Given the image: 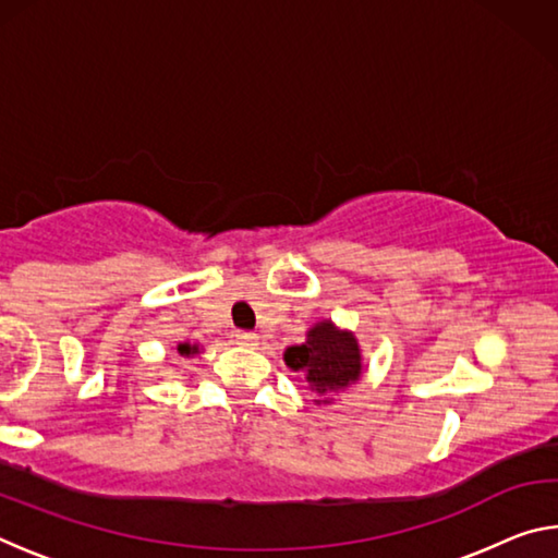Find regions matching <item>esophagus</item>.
Instances as JSON below:
<instances>
[{"mask_svg":"<svg viewBox=\"0 0 558 558\" xmlns=\"http://www.w3.org/2000/svg\"><path fill=\"white\" fill-rule=\"evenodd\" d=\"M235 342H239L241 347H256L258 337L253 332H235Z\"/></svg>","mask_w":558,"mask_h":558,"instance_id":"esophagus-1","label":"esophagus"}]
</instances>
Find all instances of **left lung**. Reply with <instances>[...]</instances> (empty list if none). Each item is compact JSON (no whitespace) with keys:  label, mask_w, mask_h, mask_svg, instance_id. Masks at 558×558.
<instances>
[{"label":"left lung","mask_w":558,"mask_h":558,"mask_svg":"<svg viewBox=\"0 0 558 558\" xmlns=\"http://www.w3.org/2000/svg\"><path fill=\"white\" fill-rule=\"evenodd\" d=\"M286 364L305 376L317 405L335 401L339 391L356 384L364 374V359L359 339L349 329L337 327L332 319H319L307 329L305 342L286 349Z\"/></svg>","instance_id":"obj_1"}]
</instances>
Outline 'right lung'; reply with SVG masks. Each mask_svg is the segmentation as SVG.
<instances>
[{"instance_id":"obj_1","label":"right lung","mask_w":558,"mask_h":558,"mask_svg":"<svg viewBox=\"0 0 558 558\" xmlns=\"http://www.w3.org/2000/svg\"><path fill=\"white\" fill-rule=\"evenodd\" d=\"M177 352H179V356H194V354H199V344H192V342H179L177 344Z\"/></svg>"}]
</instances>
